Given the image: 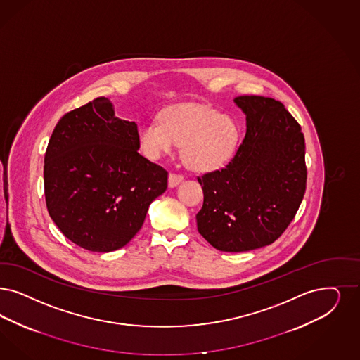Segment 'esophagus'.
Wrapping results in <instances>:
<instances>
[{
  "label": "esophagus",
  "mask_w": 360,
  "mask_h": 360,
  "mask_svg": "<svg viewBox=\"0 0 360 360\" xmlns=\"http://www.w3.org/2000/svg\"><path fill=\"white\" fill-rule=\"evenodd\" d=\"M183 180H184L183 174H171L169 177H168V186H171V188H174V186H179Z\"/></svg>",
  "instance_id": "1"
}]
</instances>
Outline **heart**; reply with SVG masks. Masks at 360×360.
I'll use <instances>...</instances> for the list:
<instances>
[{
	"mask_svg": "<svg viewBox=\"0 0 360 360\" xmlns=\"http://www.w3.org/2000/svg\"><path fill=\"white\" fill-rule=\"evenodd\" d=\"M240 129L236 121L219 110L196 104H177L161 110L158 121L139 127V147L148 159L158 160L183 146L186 164L200 172L224 167L236 152Z\"/></svg>",
	"mask_w": 360,
	"mask_h": 360,
	"instance_id": "heart-1",
	"label": "heart"
}]
</instances>
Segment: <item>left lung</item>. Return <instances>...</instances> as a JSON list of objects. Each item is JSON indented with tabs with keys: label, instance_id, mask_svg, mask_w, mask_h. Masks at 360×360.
<instances>
[{
	"label": "left lung",
	"instance_id": "left-lung-1",
	"mask_svg": "<svg viewBox=\"0 0 360 360\" xmlns=\"http://www.w3.org/2000/svg\"><path fill=\"white\" fill-rule=\"evenodd\" d=\"M247 132L224 168L198 177L204 202L200 235L224 252H245L279 239L306 192L304 136L271 97L239 96Z\"/></svg>",
	"mask_w": 360,
	"mask_h": 360
}]
</instances>
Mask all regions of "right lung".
<instances>
[{"mask_svg":"<svg viewBox=\"0 0 360 360\" xmlns=\"http://www.w3.org/2000/svg\"><path fill=\"white\" fill-rule=\"evenodd\" d=\"M139 148L137 124L116 117L107 97L57 122L44 159L46 208L79 247L94 252L124 247L165 192L168 172Z\"/></svg>","mask_w":360,"mask_h":360,"instance_id":"right-lung-1","label":"right lung"}]
</instances>
